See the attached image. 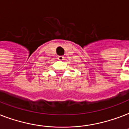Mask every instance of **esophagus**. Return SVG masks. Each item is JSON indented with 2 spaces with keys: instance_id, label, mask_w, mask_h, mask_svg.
Listing matches in <instances>:
<instances>
[{
  "instance_id": "34e87169",
  "label": "esophagus",
  "mask_w": 129,
  "mask_h": 129,
  "mask_svg": "<svg viewBox=\"0 0 129 129\" xmlns=\"http://www.w3.org/2000/svg\"><path fill=\"white\" fill-rule=\"evenodd\" d=\"M57 59H58V60L63 61V59H64V57H63V56H58Z\"/></svg>"
}]
</instances>
